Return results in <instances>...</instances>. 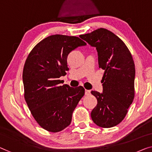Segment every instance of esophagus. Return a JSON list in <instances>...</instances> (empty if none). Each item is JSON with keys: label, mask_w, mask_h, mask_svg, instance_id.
Segmentation results:
<instances>
[{"label": "esophagus", "mask_w": 152, "mask_h": 152, "mask_svg": "<svg viewBox=\"0 0 152 152\" xmlns=\"http://www.w3.org/2000/svg\"><path fill=\"white\" fill-rule=\"evenodd\" d=\"M91 94V91L90 90H87V89H85V95L86 96H89V95Z\"/></svg>", "instance_id": "34e87169"}]
</instances>
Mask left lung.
I'll use <instances>...</instances> for the list:
<instances>
[{
	"mask_svg": "<svg viewBox=\"0 0 152 152\" xmlns=\"http://www.w3.org/2000/svg\"><path fill=\"white\" fill-rule=\"evenodd\" d=\"M80 37L96 48L99 67L104 70L103 92H91L98 100L91 113V119L102 128L118 125L134 98L135 66L132 54L123 41L106 28H98Z\"/></svg>",
	"mask_w": 152,
	"mask_h": 152,
	"instance_id": "1",
	"label": "left lung"
}]
</instances>
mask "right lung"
<instances>
[{
	"label": "right lung",
	"instance_id": "right-lung-1",
	"mask_svg": "<svg viewBox=\"0 0 152 152\" xmlns=\"http://www.w3.org/2000/svg\"><path fill=\"white\" fill-rule=\"evenodd\" d=\"M87 44L78 37L53 35L36 45L24 66V98L38 124L47 131L58 132L68 126L72 113L85 94L83 87L61 85L69 53Z\"/></svg>",
	"mask_w": 152,
	"mask_h": 152
}]
</instances>
